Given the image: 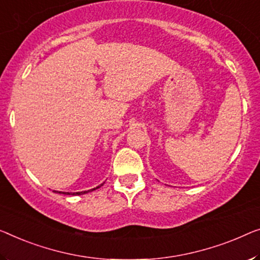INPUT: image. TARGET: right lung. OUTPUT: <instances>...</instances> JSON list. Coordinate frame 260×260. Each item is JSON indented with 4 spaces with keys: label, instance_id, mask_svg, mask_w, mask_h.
Masks as SVG:
<instances>
[{
    "label": "right lung",
    "instance_id": "add662e5",
    "mask_svg": "<svg viewBox=\"0 0 260 260\" xmlns=\"http://www.w3.org/2000/svg\"><path fill=\"white\" fill-rule=\"evenodd\" d=\"M102 185H103V184H100V185H98V187H96V188H93V189H91V190H92V191H93V190H95V189L100 188V187H102ZM91 190H87V191H80V192H73L72 195H83V193H86V192L91 191ZM55 192H59V193H60V191H56V190H55ZM68 195H70V192H68Z\"/></svg>",
    "mask_w": 260,
    "mask_h": 260
}]
</instances>
